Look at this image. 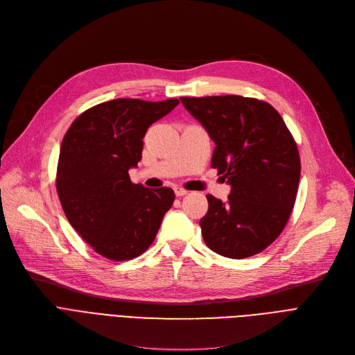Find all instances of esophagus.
Listing matches in <instances>:
<instances>
[{
  "instance_id": "34e87169",
  "label": "esophagus",
  "mask_w": 355,
  "mask_h": 355,
  "mask_svg": "<svg viewBox=\"0 0 355 355\" xmlns=\"http://www.w3.org/2000/svg\"><path fill=\"white\" fill-rule=\"evenodd\" d=\"M174 191H175V196H177V197H182V196H185V194L189 193L187 190H185V189H181V187H175V189H174Z\"/></svg>"
}]
</instances>
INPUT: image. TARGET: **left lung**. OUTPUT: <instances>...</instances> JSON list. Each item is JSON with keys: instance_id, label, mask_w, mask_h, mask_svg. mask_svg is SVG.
Listing matches in <instances>:
<instances>
[{"instance_id": "8db88e82", "label": "left lung", "mask_w": 355, "mask_h": 355, "mask_svg": "<svg viewBox=\"0 0 355 355\" xmlns=\"http://www.w3.org/2000/svg\"><path fill=\"white\" fill-rule=\"evenodd\" d=\"M180 99L207 129L216 144L211 168L232 185L226 202L207 196L200 220L204 241L230 259L263 252L285 229L300 185L301 158L291 130L272 105L254 98Z\"/></svg>"}]
</instances>
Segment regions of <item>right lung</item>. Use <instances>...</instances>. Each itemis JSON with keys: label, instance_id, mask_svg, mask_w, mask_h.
I'll return each instance as SVG.
<instances>
[{"label": "right lung", "instance_id": "obj_1", "mask_svg": "<svg viewBox=\"0 0 355 355\" xmlns=\"http://www.w3.org/2000/svg\"><path fill=\"white\" fill-rule=\"evenodd\" d=\"M180 103L114 99L74 119L64 134L55 173L63 211L101 256L123 262L142 254L171 209V189L149 190L129 178L142 158L148 128Z\"/></svg>", "mask_w": 355, "mask_h": 355}]
</instances>
